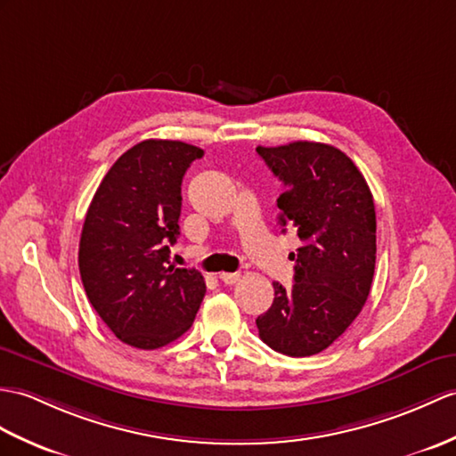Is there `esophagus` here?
<instances>
[{
	"instance_id": "esophagus-1",
	"label": "esophagus",
	"mask_w": 456,
	"mask_h": 456,
	"mask_svg": "<svg viewBox=\"0 0 456 456\" xmlns=\"http://www.w3.org/2000/svg\"><path fill=\"white\" fill-rule=\"evenodd\" d=\"M219 280L225 285H232V283L240 281V273L239 272H224V273H219Z\"/></svg>"
}]
</instances>
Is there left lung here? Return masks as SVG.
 Instances as JSON below:
<instances>
[{
  "instance_id": "obj_1",
  "label": "left lung",
  "mask_w": 456,
  "mask_h": 456,
  "mask_svg": "<svg viewBox=\"0 0 456 456\" xmlns=\"http://www.w3.org/2000/svg\"><path fill=\"white\" fill-rule=\"evenodd\" d=\"M283 183L280 225L297 232L291 289L273 281L256 319L264 344L291 357L322 352L362 313L375 273L377 217L363 175L344 151L316 142L256 147Z\"/></svg>"
}]
</instances>
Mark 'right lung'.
<instances>
[{
    "label": "right lung",
    "instance_id": "1",
    "mask_svg": "<svg viewBox=\"0 0 456 456\" xmlns=\"http://www.w3.org/2000/svg\"><path fill=\"white\" fill-rule=\"evenodd\" d=\"M202 155L184 142H140L116 159L85 216V293L114 336L137 349L183 336L206 295L202 273L168 266L180 235L183 176Z\"/></svg>",
    "mask_w": 456,
    "mask_h": 456
}]
</instances>
